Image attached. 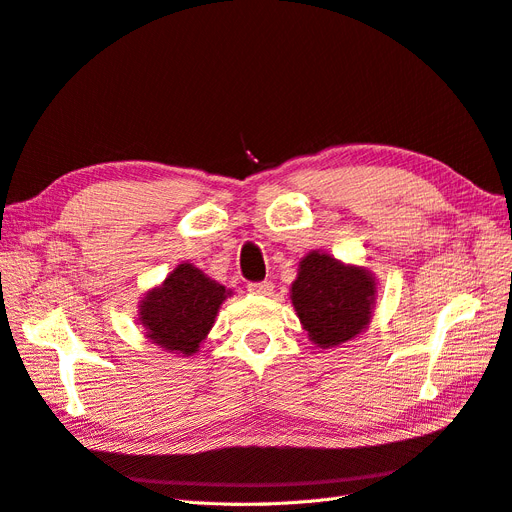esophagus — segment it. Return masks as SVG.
Segmentation results:
<instances>
[{
	"instance_id": "esophagus-1",
	"label": "esophagus",
	"mask_w": 512,
	"mask_h": 512,
	"mask_svg": "<svg viewBox=\"0 0 512 512\" xmlns=\"http://www.w3.org/2000/svg\"><path fill=\"white\" fill-rule=\"evenodd\" d=\"M247 290H250L252 294H271L273 284L271 282H252V284H247Z\"/></svg>"
}]
</instances>
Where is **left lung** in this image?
I'll return each instance as SVG.
<instances>
[{
  "instance_id": "left-lung-1",
  "label": "left lung",
  "mask_w": 512,
  "mask_h": 512,
  "mask_svg": "<svg viewBox=\"0 0 512 512\" xmlns=\"http://www.w3.org/2000/svg\"><path fill=\"white\" fill-rule=\"evenodd\" d=\"M290 301L312 344L333 348L367 329L376 305V277L365 267L314 250L299 262Z\"/></svg>"
}]
</instances>
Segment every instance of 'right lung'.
<instances>
[{"instance_id": "right-lung-1", "label": "right lung", "mask_w": 512, "mask_h": 512, "mask_svg": "<svg viewBox=\"0 0 512 512\" xmlns=\"http://www.w3.org/2000/svg\"><path fill=\"white\" fill-rule=\"evenodd\" d=\"M226 290L192 262H181L166 280L151 288L138 309L147 339L168 352L192 356L209 335L220 305L230 297Z\"/></svg>"}]
</instances>
